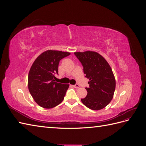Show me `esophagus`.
<instances>
[{
    "mask_svg": "<svg viewBox=\"0 0 146 146\" xmlns=\"http://www.w3.org/2000/svg\"><path fill=\"white\" fill-rule=\"evenodd\" d=\"M73 87L75 88H78L79 87H80V85H78V84H76V85H73Z\"/></svg>",
    "mask_w": 146,
    "mask_h": 146,
    "instance_id": "esophagus-1",
    "label": "esophagus"
}]
</instances>
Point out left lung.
Masks as SVG:
<instances>
[{
	"mask_svg": "<svg viewBox=\"0 0 146 146\" xmlns=\"http://www.w3.org/2000/svg\"><path fill=\"white\" fill-rule=\"evenodd\" d=\"M83 66L85 77L89 79L88 94L82 102L93 110L105 108L113 98L116 80L110 64L104 57L93 51L74 52Z\"/></svg>",
	"mask_w": 146,
	"mask_h": 146,
	"instance_id": "left-lung-1",
	"label": "left lung"
}]
</instances>
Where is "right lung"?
<instances>
[{
  "mask_svg": "<svg viewBox=\"0 0 146 146\" xmlns=\"http://www.w3.org/2000/svg\"><path fill=\"white\" fill-rule=\"evenodd\" d=\"M70 54L67 52L48 50L39 55L31 66L29 90L40 107L52 108L63 100L69 85L56 82L55 74H58L60 61Z\"/></svg>",
  "mask_w": 146,
  "mask_h": 146,
  "instance_id": "add662e5",
  "label": "right lung"
}]
</instances>
